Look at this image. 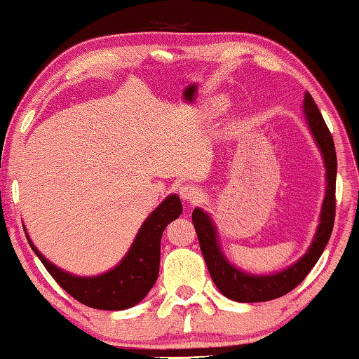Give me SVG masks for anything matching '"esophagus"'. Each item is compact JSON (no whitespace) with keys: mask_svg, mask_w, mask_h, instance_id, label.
Masks as SVG:
<instances>
[{"mask_svg":"<svg viewBox=\"0 0 359 359\" xmlns=\"http://www.w3.org/2000/svg\"><path fill=\"white\" fill-rule=\"evenodd\" d=\"M180 196L183 201H187L189 203H196L198 198H201V191L191 184H184L180 187Z\"/></svg>","mask_w":359,"mask_h":359,"instance_id":"34e87169","label":"esophagus"}]
</instances>
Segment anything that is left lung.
Instances as JSON below:
<instances>
[{"label":"left lung","mask_w":359,"mask_h":359,"mask_svg":"<svg viewBox=\"0 0 359 359\" xmlns=\"http://www.w3.org/2000/svg\"><path fill=\"white\" fill-rule=\"evenodd\" d=\"M303 115H305L306 125L310 128V133L314 142H316L319 152H321L324 168H326V196H324L323 201L316 234H314L305 255L300 257L299 260L285 269L271 274L245 273L231 263L228 257L223 253L217 224H215L210 215L198 207L192 212V223H194L208 273H210L218 290L234 302H268L289 294L311 271V268L319 260L330 239L335 219V178H337L335 146L332 135H330L327 125L324 122L323 115L319 112L310 93H305V99H303Z\"/></svg>","instance_id":"obj_1"}]
</instances>
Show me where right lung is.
<instances>
[{
	"label": "right lung",
	"instance_id": "add662e5",
	"mask_svg": "<svg viewBox=\"0 0 359 359\" xmlns=\"http://www.w3.org/2000/svg\"><path fill=\"white\" fill-rule=\"evenodd\" d=\"M183 213L180 197L170 194L141 224L126 255L109 271L97 276H76L57 268L27 241L48 273L74 299L96 310L120 311L140 303L156 284L161 266V239L165 228Z\"/></svg>",
	"mask_w": 359,
	"mask_h": 359
}]
</instances>
